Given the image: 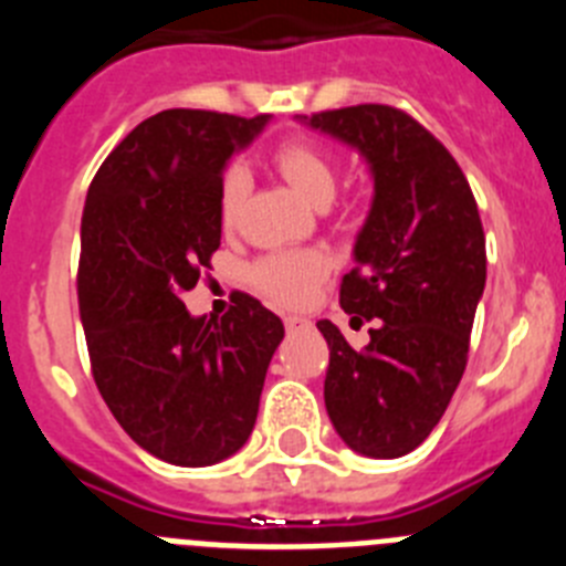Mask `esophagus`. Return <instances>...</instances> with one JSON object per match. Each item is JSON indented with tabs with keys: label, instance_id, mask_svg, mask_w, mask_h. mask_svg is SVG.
Returning <instances> with one entry per match:
<instances>
[{
	"label": "esophagus",
	"instance_id": "obj_1",
	"mask_svg": "<svg viewBox=\"0 0 566 566\" xmlns=\"http://www.w3.org/2000/svg\"><path fill=\"white\" fill-rule=\"evenodd\" d=\"M306 328H312V319L306 317H286V332L289 334H297V332H306Z\"/></svg>",
	"mask_w": 566,
	"mask_h": 566
}]
</instances>
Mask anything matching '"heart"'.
<instances>
[{
  "label": "heart",
  "mask_w": 566,
  "mask_h": 566,
  "mask_svg": "<svg viewBox=\"0 0 566 566\" xmlns=\"http://www.w3.org/2000/svg\"><path fill=\"white\" fill-rule=\"evenodd\" d=\"M274 164L300 195H306L314 207H326L337 192V164L319 144L306 138L277 144ZM249 169L243 164H229L218 187V214L223 227H232L240 207L249 195ZM328 272V258L319 249H300V252H272L252 266V280L260 292L277 306H306L314 289Z\"/></svg>",
  "instance_id": "heart-1"
}]
</instances>
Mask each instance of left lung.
Wrapping results in <instances>:
<instances>
[{"label":"left lung","mask_w":566,"mask_h":566,"mask_svg":"<svg viewBox=\"0 0 566 566\" xmlns=\"http://www.w3.org/2000/svg\"><path fill=\"white\" fill-rule=\"evenodd\" d=\"M303 122L352 144L374 175L357 266L339 283V306L354 328L371 323V343L357 352L317 323L328 419L363 457H405L437 428L468 365L488 277L476 198L457 158L402 109L357 104Z\"/></svg>","instance_id":"obj_1"}]
</instances>
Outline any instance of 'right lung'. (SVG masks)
Here are the masks:
<instances>
[{
  "label": "right lung",
  "instance_id": "add662e5",
  "mask_svg": "<svg viewBox=\"0 0 566 566\" xmlns=\"http://www.w3.org/2000/svg\"><path fill=\"white\" fill-rule=\"evenodd\" d=\"M266 122L164 109L104 158L84 201L76 283L93 379L129 439L181 468L247 444L286 334L249 294L221 319L181 300L221 247L223 167Z\"/></svg>",
  "mask_w": 566,
  "mask_h": 566
}]
</instances>
